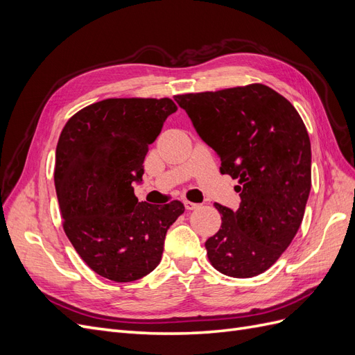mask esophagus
<instances>
[{
  "mask_svg": "<svg viewBox=\"0 0 355 355\" xmlns=\"http://www.w3.org/2000/svg\"><path fill=\"white\" fill-rule=\"evenodd\" d=\"M184 204H185V209H187V210H189V211H191V210H196V209H198V207H200V204L191 202V201H188V200H187V201H184Z\"/></svg>",
  "mask_w": 355,
  "mask_h": 355,
  "instance_id": "obj_1",
  "label": "esophagus"
}]
</instances>
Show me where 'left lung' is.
Segmentation results:
<instances>
[{
	"label": "left lung",
	"mask_w": 355,
	"mask_h": 355,
	"mask_svg": "<svg viewBox=\"0 0 355 355\" xmlns=\"http://www.w3.org/2000/svg\"><path fill=\"white\" fill-rule=\"evenodd\" d=\"M198 136L239 179L240 207L220 204V230L206 241L211 265L249 278L275 263L302 223L311 191V142L302 118L263 84L175 96Z\"/></svg>",
	"instance_id": "1"
}]
</instances>
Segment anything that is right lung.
<instances>
[{"label": "right lung", "mask_w": 355, "mask_h": 355, "mask_svg": "<svg viewBox=\"0 0 355 355\" xmlns=\"http://www.w3.org/2000/svg\"><path fill=\"white\" fill-rule=\"evenodd\" d=\"M171 99H106L75 114L56 148L55 187L63 230L92 270L128 283L154 271L180 201L139 202L144 159L167 116Z\"/></svg>", "instance_id": "1"}]
</instances>
